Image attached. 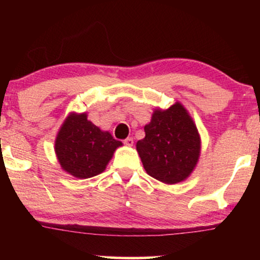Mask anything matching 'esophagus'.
Listing matches in <instances>:
<instances>
[{
	"label": "esophagus",
	"instance_id": "esophagus-1",
	"mask_svg": "<svg viewBox=\"0 0 260 260\" xmlns=\"http://www.w3.org/2000/svg\"><path fill=\"white\" fill-rule=\"evenodd\" d=\"M123 143L127 145V147H132L134 142H133V138H129V137H128V138H126V139L123 140Z\"/></svg>",
	"mask_w": 260,
	"mask_h": 260
}]
</instances>
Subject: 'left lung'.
I'll use <instances>...</instances> for the list:
<instances>
[{
	"instance_id": "left-lung-1",
	"label": "left lung",
	"mask_w": 260,
	"mask_h": 260,
	"mask_svg": "<svg viewBox=\"0 0 260 260\" xmlns=\"http://www.w3.org/2000/svg\"><path fill=\"white\" fill-rule=\"evenodd\" d=\"M136 147L147 174L168 184L186 180L198 162L201 137L184 106L155 109Z\"/></svg>"
}]
</instances>
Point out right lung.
Returning <instances> with one entry per match:
<instances>
[{"label":"right lung","instance_id":"1","mask_svg":"<svg viewBox=\"0 0 260 260\" xmlns=\"http://www.w3.org/2000/svg\"><path fill=\"white\" fill-rule=\"evenodd\" d=\"M121 145L111 133L88 121L85 112H72L59 128L55 153L67 174L83 180L101 174Z\"/></svg>","mask_w":260,"mask_h":260}]
</instances>
